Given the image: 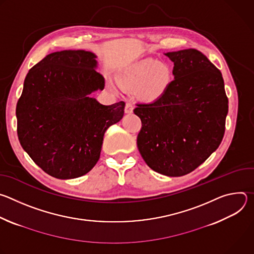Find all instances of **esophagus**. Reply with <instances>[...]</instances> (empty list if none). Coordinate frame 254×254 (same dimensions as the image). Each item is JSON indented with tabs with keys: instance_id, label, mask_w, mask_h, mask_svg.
Segmentation results:
<instances>
[{
	"instance_id": "obj_1",
	"label": "esophagus",
	"mask_w": 254,
	"mask_h": 254,
	"mask_svg": "<svg viewBox=\"0 0 254 254\" xmlns=\"http://www.w3.org/2000/svg\"><path fill=\"white\" fill-rule=\"evenodd\" d=\"M133 112V105L130 102H127L125 107V113L126 114H132Z\"/></svg>"
}]
</instances>
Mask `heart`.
Masks as SVG:
<instances>
[{
	"label": "heart",
	"instance_id": "b5f03b06",
	"mask_svg": "<svg viewBox=\"0 0 254 254\" xmlns=\"http://www.w3.org/2000/svg\"><path fill=\"white\" fill-rule=\"evenodd\" d=\"M171 70L164 63L153 59H143L133 64L123 74L119 83L122 87H136L144 99H157L171 82Z\"/></svg>",
	"mask_w": 254,
	"mask_h": 254
}]
</instances>
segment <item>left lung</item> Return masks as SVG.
I'll return each mask as SVG.
<instances>
[{"label":"left lung","mask_w":254,"mask_h":254,"mask_svg":"<svg viewBox=\"0 0 254 254\" xmlns=\"http://www.w3.org/2000/svg\"><path fill=\"white\" fill-rule=\"evenodd\" d=\"M174 62V80L151 103L133 110L141 121L137 149L155 172L184 176L217 150L225 131L228 98L219 69L200 51L165 53Z\"/></svg>","instance_id":"1"}]
</instances>
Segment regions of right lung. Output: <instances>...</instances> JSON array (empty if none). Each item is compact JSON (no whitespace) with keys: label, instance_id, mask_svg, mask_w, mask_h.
Returning a JSON list of instances; mask_svg holds the SVG:
<instances>
[{"label":"right lung","instance_id":"1","mask_svg":"<svg viewBox=\"0 0 254 254\" xmlns=\"http://www.w3.org/2000/svg\"><path fill=\"white\" fill-rule=\"evenodd\" d=\"M96 55L85 50L48 54L25 78L16 107L24 151L48 175L74 179L99 160L103 135L125 113L124 101L103 105L91 93L104 88Z\"/></svg>","mask_w":254,"mask_h":254}]
</instances>
